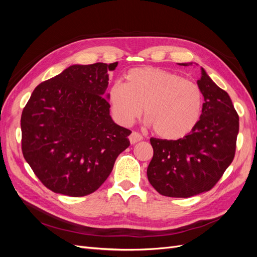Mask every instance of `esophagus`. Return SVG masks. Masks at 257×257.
Here are the masks:
<instances>
[{"mask_svg":"<svg viewBox=\"0 0 257 257\" xmlns=\"http://www.w3.org/2000/svg\"><path fill=\"white\" fill-rule=\"evenodd\" d=\"M141 141H143V136L139 133H137V132H133V133L130 135V142L132 145H135L136 143Z\"/></svg>","mask_w":257,"mask_h":257,"instance_id":"obj_1","label":"esophagus"}]
</instances>
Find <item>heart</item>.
Wrapping results in <instances>:
<instances>
[{
    "label": "heart",
    "mask_w": 257,
    "mask_h": 257,
    "mask_svg": "<svg viewBox=\"0 0 257 257\" xmlns=\"http://www.w3.org/2000/svg\"><path fill=\"white\" fill-rule=\"evenodd\" d=\"M108 93L111 110L124 125L142 114L158 136L175 141L195 127L203 106L200 89L180 75L158 67H137Z\"/></svg>",
    "instance_id": "heart-1"
}]
</instances>
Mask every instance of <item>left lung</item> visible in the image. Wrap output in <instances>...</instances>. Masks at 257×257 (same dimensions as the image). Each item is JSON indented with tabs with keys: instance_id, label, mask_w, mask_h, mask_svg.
Instances as JSON below:
<instances>
[{
	"instance_id": "1",
	"label": "left lung",
	"mask_w": 257,
	"mask_h": 257,
	"mask_svg": "<svg viewBox=\"0 0 257 257\" xmlns=\"http://www.w3.org/2000/svg\"><path fill=\"white\" fill-rule=\"evenodd\" d=\"M197 84L205 103L191 133L177 141L150 139L153 158L147 176L161 195L186 198L211 190L235 157L239 116L229 95L203 67Z\"/></svg>"
}]
</instances>
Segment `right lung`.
<instances>
[{"label": "right lung", "mask_w": 257, "mask_h": 257, "mask_svg": "<svg viewBox=\"0 0 257 257\" xmlns=\"http://www.w3.org/2000/svg\"><path fill=\"white\" fill-rule=\"evenodd\" d=\"M111 64L72 65L40 83L21 114V148L41 182L54 193L80 197L110 175L132 132L109 114Z\"/></svg>", "instance_id": "right-lung-1"}]
</instances>
